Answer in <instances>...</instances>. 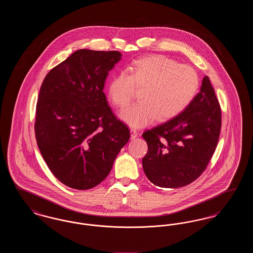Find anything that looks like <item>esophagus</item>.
Instances as JSON below:
<instances>
[{"label": "esophagus", "mask_w": 253, "mask_h": 253, "mask_svg": "<svg viewBox=\"0 0 253 253\" xmlns=\"http://www.w3.org/2000/svg\"><path fill=\"white\" fill-rule=\"evenodd\" d=\"M138 134V132L134 129V128H131V138L134 139Z\"/></svg>", "instance_id": "obj_1"}]
</instances>
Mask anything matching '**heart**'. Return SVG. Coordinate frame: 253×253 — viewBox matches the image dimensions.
Masks as SVG:
<instances>
[{"mask_svg": "<svg viewBox=\"0 0 253 253\" xmlns=\"http://www.w3.org/2000/svg\"><path fill=\"white\" fill-rule=\"evenodd\" d=\"M199 77L193 67L179 64L163 55H150L132 61L127 73L115 75L108 85V96L118 108L132 101L134 88L141 89L137 103L126 109L121 118L134 128L158 119L166 121L187 108L199 89Z\"/></svg>", "mask_w": 253, "mask_h": 253, "instance_id": "heart-1", "label": "heart"}]
</instances>
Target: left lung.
<instances>
[{"mask_svg":"<svg viewBox=\"0 0 253 253\" xmlns=\"http://www.w3.org/2000/svg\"><path fill=\"white\" fill-rule=\"evenodd\" d=\"M221 109L209 77L179 115L147 130L142 159L147 178L161 188L176 189L197 179L212 157L221 130Z\"/></svg>","mask_w":253,"mask_h":253,"instance_id":"8db88e82","label":"left lung"}]
</instances>
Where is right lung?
I'll return each mask as SVG.
<instances>
[{
  "instance_id": "right-lung-1",
  "label": "right lung",
  "mask_w": 253,
  "mask_h": 253,
  "mask_svg": "<svg viewBox=\"0 0 253 253\" xmlns=\"http://www.w3.org/2000/svg\"><path fill=\"white\" fill-rule=\"evenodd\" d=\"M121 60L119 51L80 49L41 86L37 144L52 173L72 189L89 190L104 180L130 139L103 93L109 71Z\"/></svg>"
}]
</instances>
